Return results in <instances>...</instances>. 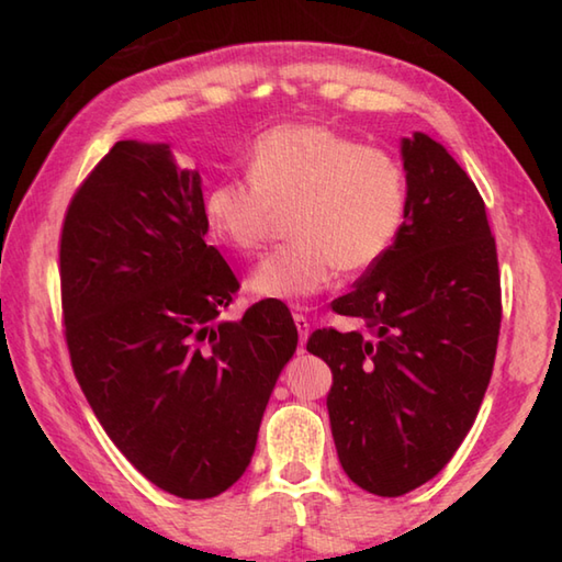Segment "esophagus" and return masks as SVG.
Returning <instances> with one entry per match:
<instances>
[{"instance_id":"1","label":"esophagus","mask_w":562,"mask_h":562,"mask_svg":"<svg viewBox=\"0 0 562 562\" xmlns=\"http://www.w3.org/2000/svg\"><path fill=\"white\" fill-rule=\"evenodd\" d=\"M294 324H296V330H300V342H302V350H304V342L308 338V318L304 314H294Z\"/></svg>"}]
</instances>
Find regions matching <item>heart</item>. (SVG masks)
<instances>
[{"label":"heart","mask_w":562,"mask_h":562,"mask_svg":"<svg viewBox=\"0 0 562 562\" xmlns=\"http://www.w3.org/2000/svg\"><path fill=\"white\" fill-rule=\"evenodd\" d=\"M290 210L292 244L250 272L248 290L304 302L386 256L405 214V181L389 154L336 130L284 123L262 133L248 157V181L224 178L202 202L210 234L236 254H256L274 214Z\"/></svg>","instance_id":"b5f03b06"}]
</instances>
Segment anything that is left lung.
<instances>
[{
  "instance_id": "8db88e82",
  "label": "left lung",
  "mask_w": 562,
  "mask_h": 562,
  "mask_svg": "<svg viewBox=\"0 0 562 562\" xmlns=\"http://www.w3.org/2000/svg\"><path fill=\"white\" fill-rule=\"evenodd\" d=\"M405 214L386 256L333 312L367 333L316 330L306 350L333 372L328 415L342 471L398 497L445 469L491 384L499 318L497 250L485 202L425 133L401 139Z\"/></svg>"
}]
</instances>
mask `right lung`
<instances>
[{"instance_id": "right-lung-1", "label": "right lung", "mask_w": 562, "mask_h": 562, "mask_svg": "<svg viewBox=\"0 0 562 562\" xmlns=\"http://www.w3.org/2000/svg\"><path fill=\"white\" fill-rule=\"evenodd\" d=\"M202 178L166 142H115L69 202L59 238L65 336L105 435L161 491L207 499L256 451L262 413L296 350L290 308L238 290L205 244Z\"/></svg>"}]
</instances>
